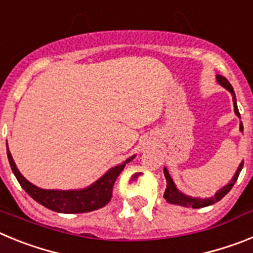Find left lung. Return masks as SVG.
Instances as JSON below:
<instances>
[{"label":"left lung","mask_w":253,"mask_h":253,"mask_svg":"<svg viewBox=\"0 0 253 253\" xmlns=\"http://www.w3.org/2000/svg\"><path fill=\"white\" fill-rule=\"evenodd\" d=\"M216 81L222 84L223 87H225V88H227V90L229 91L232 95H233L234 113H236V115L238 116V118H241L240 111H238V107H237V100H236V95H234L233 87H232L231 84L228 82L227 78L223 77V76H220V75L216 76ZM240 128H241V130L243 131L242 123H241ZM242 167H243V162L240 165V167H238V169H237L236 175H234V177L232 178L231 182H229L227 186H224L223 189L219 190L218 193L215 194V196H213V198H209V199L190 198V196H186V195H184L182 193H180V191L176 189L175 184H173V181H172V178H171V176H169V171L165 169V177H166V181H167V186H166V191H165V195H163V198L166 199V202L169 203V204L181 205V207H185V208H194V209H199V208L209 207V205H211V204H214V203L219 202L220 199L224 198V196L227 195L229 191H231V189L233 187V185L236 184L237 178H238V176H240V172H241V169H242Z\"/></svg>","instance_id":"8db88e82"}]
</instances>
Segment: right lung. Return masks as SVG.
Returning a JSON list of instances; mask_svg holds the SVG:
<instances>
[{
  "label": "right lung",
  "instance_id": "obj_1",
  "mask_svg": "<svg viewBox=\"0 0 253 253\" xmlns=\"http://www.w3.org/2000/svg\"><path fill=\"white\" fill-rule=\"evenodd\" d=\"M7 157L10 162L11 169L13 175L16 176L19 184L25 190L26 193L34 199L35 202L42 204L43 207L58 211V213L66 214H76V213H87L97 210L100 208L105 207L110 202L113 196V186L116 177L119 176L120 172L125 167V165L130 162L134 158L130 157L125 161L122 165L113 167L111 169L105 173L101 178L96 181L95 184L86 187L84 190H68V191H62V190H43L29 182L24 176L20 173L16 165L13 162L12 156L7 148Z\"/></svg>",
  "mask_w": 253,
  "mask_h": 253
}]
</instances>
